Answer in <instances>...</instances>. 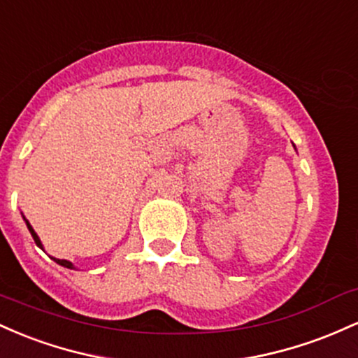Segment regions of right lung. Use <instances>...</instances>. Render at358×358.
Here are the masks:
<instances>
[{
  "label": "right lung",
  "instance_id": "right-lung-1",
  "mask_svg": "<svg viewBox=\"0 0 358 358\" xmlns=\"http://www.w3.org/2000/svg\"><path fill=\"white\" fill-rule=\"evenodd\" d=\"M27 227H28V230H30V233H31V236H34V240H35V243L38 245L40 248H42V243H40V238L37 236V233L34 231V228H31V224L27 222ZM55 262L57 264H60V266H64V267H67V268H74V266H72V264L69 262V260H64V259H54Z\"/></svg>",
  "mask_w": 358,
  "mask_h": 358
}]
</instances>
